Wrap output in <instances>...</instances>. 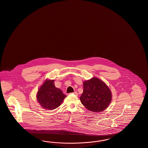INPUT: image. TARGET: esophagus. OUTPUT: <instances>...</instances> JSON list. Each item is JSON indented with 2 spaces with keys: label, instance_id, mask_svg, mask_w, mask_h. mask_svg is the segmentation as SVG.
<instances>
[{
  "label": "esophagus",
  "instance_id": "esophagus-1",
  "mask_svg": "<svg viewBox=\"0 0 148 148\" xmlns=\"http://www.w3.org/2000/svg\"><path fill=\"white\" fill-rule=\"evenodd\" d=\"M73 94H74V95H78V94H77V91H75V92H74Z\"/></svg>",
  "mask_w": 148,
  "mask_h": 148
}]
</instances>
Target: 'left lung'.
<instances>
[{"label":"left lung","mask_w":148,"mask_h":148,"mask_svg":"<svg viewBox=\"0 0 148 148\" xmlns=\"http://www.w3.org/2000/svg\"><path fill=\"white\" fill-rule=\"evenodd\" d=\"M83 94L80 97L82 104L91 112L104 111L112 100V92L105 83L93 77L83 82Z\"/></svg>","instance_id":"1"}]
</instances>
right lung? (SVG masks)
Listing matches in <instances>:
<instances>
[{
	"label": "right lung",
	"mask_w": 148,
	"mask_h": 148,
	"mask_svg": "<svg viewBox=\"0 0 148 148\" xmlns=\"http://www.w3.org/2000/svg\"><path fill=\"white\" fill-rule=\"evenodd\" d=\"M54 82V80L46 79L36 94L37 102L42 107L48 110L57 108L66 97L60 89L55 86Z\"/></svg>",
	"instance_id": "add662e5"
}]
</instances>
